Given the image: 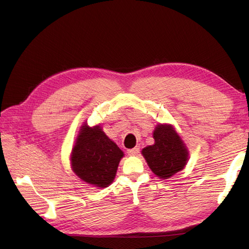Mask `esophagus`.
Returning a JSON list of instances; mask_svg holds the SVG:
<instances>
[{"label":"esophagus","mask_w":249,"mask_h":249,"mask_svg":"<svg viewBox=\"0 0 249 249\" xmlns=\"http://www.w3.org/2000/svg\"><path fill=\"white\" fill-rule=\"evenodd\" d=\"M127 152H128V154H129V155H133V156H135V155H137V154H138V152H139V146H136V147L131 148V149H128V150H127Z\"/></svg>","instance_id":"obj_1"}]
</instances>
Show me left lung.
Instances as JSON below:
<instances>
[{"label":"left lung","instance_id":"obj_1","mask_svg":"<svg viewBox=\"0 0 249 249\" xmlns=\"http://www.w3.org/2000/svg\"><path fill=\"white\" fill-rule=\"evenodd\" d=\"M154 144L141 151L151 172L166 179L182 171L189 160V150L171 124H158L153 130Z\"/></svg>","mask_w":249,"mask_h":249}]
</instances>
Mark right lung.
Returning a JSON list of instances; mask_svg holds the SVG:
<instances>
[{"label": "right lung", "instance_id": "1", "mask_svg": "<svg viewBox=\"0 0 249 249\" xmlns=\"http://www.w3.org/2000/svg\"><path fill=\"white\" fill-rule=\"evenodd\" d=\"M124 152L103 131L101 125L81 126L71 153L72 172L96 188L109 187Z\"/></svg>", "mask_w": 249, "mask_h": 249}]
</instances>
